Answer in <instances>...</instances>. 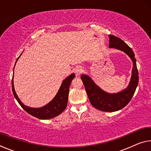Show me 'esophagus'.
I'll list each match as a JSON object with an SVG mask.
<instances>
[{
  "instance_id": "obj_1",
  "label": "esophagus",
  "mask_w": 151,
  "mask_h": 151,
  "mask_svg": "<svg viewBox=\"0 0 151 151\" xmlns=\"http://www.w3.org/2000/svg\"><path fill=\"white\" fill-rule=\"evenodd\" d=\"M83 72V69L81 67H77L75 69V73L76 76H80L81 74Z\"/></svg>"
}]
</instances>
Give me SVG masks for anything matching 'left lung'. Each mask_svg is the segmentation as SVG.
<instances>
[{"mask_svg":"<svg viewBox=\"0 0 151 151\" xmlns=\"http://www.w3.org/2000/svg\"><path fill=\"white\" fill-rule=\"evenodd\" d=\"M109 36V48H115L123 51L131 58L133 63L131 79L128 87L118 93L110 94L99 87L88 76L82 75L81 79L85 85L89 101L94 108L102 111L114 112L124 108L131 100L139 83V73L134 54L131 48L116 36L112 35Z\"/></svg>","mask_w":151,"mask_h":151,"instance_id":"8db88e82","label":"left lung"}]
</instances>
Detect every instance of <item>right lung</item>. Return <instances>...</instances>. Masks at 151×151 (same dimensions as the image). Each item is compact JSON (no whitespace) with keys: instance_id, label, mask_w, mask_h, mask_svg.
Instances as JSON below:
<instances>
[{"instance_id":"obj_1","label":"right lung","mask_w":151,"mask_h":151,"mask_svg":"<svg viewBox=\"0 0 151 151\" xmlns=\"http://www.w3.org/2000/svg\"><path fill=\"white\" fill-rule=\"evenodd\" d=\"M17 59V61L19 59ZM16 61V63H17ZM75 74H72L68 76L63 81L62 85L58 90L57 94L55 98L51 101L49 103L40 108H31L27 106L20 101L19 97L15 92L13 83V76L12 79V90L15 99L22 109L28 113L39 119H50L59 115L60 114L65 111L68 103V93H69V87L73 79L75 78Z\"/></svg>"}]
</instances>
